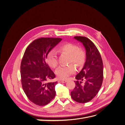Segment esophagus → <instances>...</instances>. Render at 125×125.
Segmentation results:
<instances>
[{
  "label": "esophagus",
  "mask_w": 125,
  "mask_h": 125,
  "mask_svg": "<svg viewBox=\"0 0 125 125\" xmlns=\"http://www.w3.org/2000/svg\"><path fill=\"white\" fill-rule=\"evenodd\" d=\"M67 82L66 80H62V79H59L58 82L59 83H65Z\"/></svg>",
  "instance_id": "esophagus-1"
}]
</instances>
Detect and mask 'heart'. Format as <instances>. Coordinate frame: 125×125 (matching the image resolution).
Masks as SVG:
<instances>
[{
    "label": "heart",
    "mask_w": 125,
    "mask_h": 125,
    "mask_svg": "<svg viewBox=\"0 0 125 125\" xmlns=\"http://www.w3.org/2000/svg\"><path fill=\"white\" fill-rule=\"evenodd\" d=\"M57 51L60 54L68 55V63H71L67 66H60L56 70V73L59 79H65L75 73L76 67L73 63L78 67H81L84 65L85 61V52L77 45L71 43L63 44L59 46ZM46 61L48 65L52 68H56L58 66V57L55 51H51L48 52Z\"/></svg>",
    "instance_id": "heart-1"
}]
</instances>
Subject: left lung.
<instances>
[{
	"mask_svg": "<svg viewBox=\"0 0 125 125\" xmlns=\"http://www.w3.org/2000/svg\"><path fill=\"white\" fill-rule=\"evenodd\" d=\"M86 50V61L81 71L76 76L75 86L71 97L80 103L92 100L99 92L103 80V64L99 50L92 42L84 36H74Z\"/></svg>",
	"mask_w": 125,
	"mask_h": 125,
	"instance_id": "8db88e82",
	"label": "left lung"
}]
</instances>
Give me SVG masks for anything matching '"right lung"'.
I'll return each instance as SVG.
<instances>
[{
  "label": "right lung",
  "mask_w": 125,
  "mask_h": 125,
  "mask_svg": "<svg viewBox=\"0 0 125 125\" xmlns=\"http://www.w3.org/2000/svg\"><path fill=\"white\" fill-rule=\"evenodd\" d=\"M60 38L41 37L34 40L26 48L20 66L22 86L26 96L39 106L48 104L56 95L57 82H47L55 78L46 62L47 55L62 41Z\"/></svg>",
  "instance_id": "1"
}]
</instances>
